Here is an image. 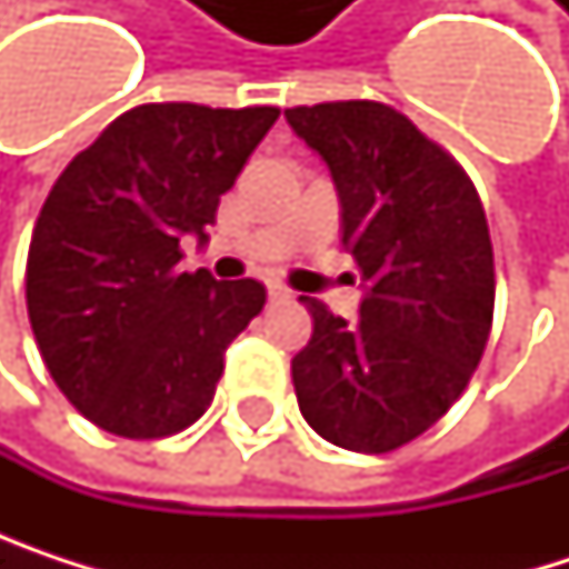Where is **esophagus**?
Segmentation results:
<instances>
[{
  "mask_svg": "<svg viewBox=\"0 0 569 569\" xmlns=\"http://www.w3.org/2000/svg\"><path fill=\"white\" fill-rule=\"evenodd\" d=\"M292 292L283 283H270V299H289Z\"/></svg>",
  "mask_w": 569,
  "mask_h": 569,
  "instance_id": "1",
  "label": "esophagus"
}]
</instances>
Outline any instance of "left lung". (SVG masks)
Instances as JSON below:
<instances>
[{"instance_id":"left-lung-1","label":"left lung","mask_w":569,"mask_h":569,"mask_svg":"<svg viewBox=\"0 0 569 569\" xmlns=\"http://www.w3.org/2000/svg\"><path fill=\"white\" fill-rule=\"evenodd\" d=\"M329 164L342 247L366 296L359 319L302 296L312 339L292 359L302 418L326 441L386 455L468 389L495 319V250L465 168L382 101L286 108Z\"/></svg>"}]
</instances>
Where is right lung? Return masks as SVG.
I'll return each instance as SVG.
<instances>
[{
    "label": "right lung",
    "mask_w": 569,
    "mask_h": 569,
    "mask_svg": "<svg viewBox=\"0 0 569 569\" xmlns=\"http://www.w3.org/2000/svg\"><path fill=\"white\" fill-rule=\"evenodd\" d=\"M280 108L138 104L49 190L26 263L29 322L61 396L98 428L151 441L213 401L227 346L260 316L257 280L183 273Z\"/></svg>",
    "instance_id": "add662e5"
}]
</instances>
